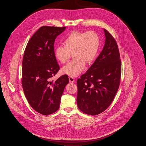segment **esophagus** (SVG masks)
<instances>
[{
	"mask_svg": "<svg viewBox=\"0 0 146 146\" xmlns=\"http://www.w3.org/2000/svg\"><path fill=\"white\" fill-rule=\"evenodd\" d=\"M69 80H70V83H74V82H75L74 79L71 76H69Z\"/></svg>",
	"mask_w": 146,
	"mask_h": 146,
	"instance_id": "esophagus-1",
	"label": "esophagus"
}]
</instances>
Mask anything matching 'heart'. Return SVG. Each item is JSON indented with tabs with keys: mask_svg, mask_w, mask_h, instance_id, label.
I'll use <instances>...</instances> for the list:
<instances>
[{
	"mask_svg": "<svg viewBox=\"0 0 146 146\" xmlns=\"http://www.w3.org/2000/svg\"><path fill=\"white\" fill-rule=\"evenodd\" d=\"M64 46H56L54 55L61 63L67 62L73 53L74 58L64 66L62 72L72 77L79 76L84 70L86 63L91 64L97 57L100 45L99 36L93 31H73L63 40Z\"/></svg>",
	"mask_w": 146,
	"mask_h": 146,
	"instance_id": "b5f03b06",
	"label": "heart"
}]
</instances>
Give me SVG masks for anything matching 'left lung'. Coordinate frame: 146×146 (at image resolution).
Segmentation results:
<instances>
[{
    "label": "left lung",
    "mask_w": 146,
    "mask_h": 146,
    "mask_svg": "<svg viewBox=\"0 0 146 146\" xmlns=\"http://www.w3.org/2000/svg\"><path fill=\"white\" fill-rule=\"evenodd\" d=\"M105 43L101 52L85 74L77 80L76 102L84 113L95 115L111 104L119 88L121 65L118 45L104 29Z\"/></svg>",
    "instance_id": "obj_1"
}]
</instances>
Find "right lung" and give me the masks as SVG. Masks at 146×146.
I'll return each mask as SVG.
<instances>
[{
    "label": "right lung",
    "mask_w": 146,
    "mask_h": 146,
    "mask_svg": "<svg viewBox=\"0 0 146 146\" xmlns=\"http://www.w3.org/2000/svg\"><path fill=\"white\" fill-rule=\"evenodd\" d=\"M66 27L42 26L29 40L22 61V85L29 104L40 114L57 111L68 76L51 80L60 70L54 55V42Z\"/></svg>",
    "instance_id": "1"
}]
</instances>
